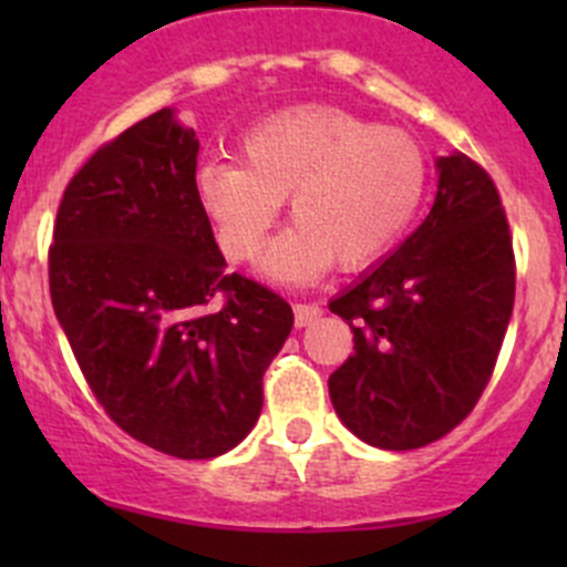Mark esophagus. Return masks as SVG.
Returning <instances> with one entry per match:
<instances>
[{
  "mask_svg": "<svg viewBox=\"0 0 567 567\" xmlns=\"http://www.w3.org/2000/svg\"><path fill=\"white\" fill-rule=\"evenodd\" d=\"M293 316H296V326H310L316 323V320L323 316V307L320 305H307V301H299V305H293Z\"/></svg>",
  "mask_w": 567,
  "mask_h": 567,
  "instance_id": "34e87169",
  "label": "esophagus"
}]
</instances>
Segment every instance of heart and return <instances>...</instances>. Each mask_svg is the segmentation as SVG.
I'll return each mask as SVG.
<instances>
[{
    "label": "heart",
    "mask_w": 567,
    "mask_h": 567,
    "mask_svg": "<svg viewBox=\"0 0 567 567\" xmlns=\"http://www.w3.org/2000/svg\"><path fill=\"white\" fill-rule=\"evenodd\" d=\"M244 164L208 162L197 197L230 260H251L290 197L296 221L262 260L279 282H312L379 260L425 197L420 142L334 106L274 114L241 140Z\"/></svg>",
    "instance_id": "1"
}]
</instances>
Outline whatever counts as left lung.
<instances>
[{"mask_svg": "<svg viewBox=\"0 0 567 567\" xmlns=\"http://www.w3.org/2000/svg\"><path fill=\"white\" fill-rule=\"evenodd\" d=\"M436 167L425 221L329 305L353 331V353L329 375L331 403L381 450L425 447L472 414L516 299L511 227L491 175L463 153Z\"/></svg>", "mask_w": 567, "mask_h": 567, "instance_id": "1", "label": "left lung"}]
</instances>
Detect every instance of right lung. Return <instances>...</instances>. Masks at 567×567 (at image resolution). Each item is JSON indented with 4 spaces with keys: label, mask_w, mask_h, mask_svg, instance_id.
Segmentation results:
<instances>
[{
    "label": "right lung",
    "mask_w": 567,
    "mask_h": 567,
    "mask_svg": "<svg viewBox=\"0 0 567 567\" xmlns=\"http://www.w3.org/2000/svg\"><path fill=\"white\" fill-rule=\"evenodd\" d=\"M197 153L173 109L125 128L71 177L49 247L51 305L95 400L136 442L186 461L255 427L262 373L293 329L282 296L225 271Z\"/></svg>",
    "instance_id": "1"
}]
</instances>
